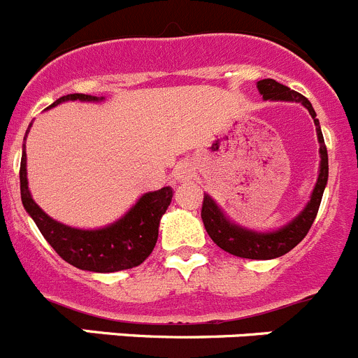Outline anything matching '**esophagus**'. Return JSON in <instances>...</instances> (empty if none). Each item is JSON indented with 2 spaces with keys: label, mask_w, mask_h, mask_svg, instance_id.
<instances>
[{
  "label": "esophagus",
  "mask_w": 358,
  "mask_h": 358,
  "mask_svg": "<svg viewBox=\"0 0 358 358\" xmlns=\"http://www.w3.org/2000/svg\"><path fill=\"white\" fill-rule=\"evenodd\" d=\"M173 181L177 182H186L193 177V166L189 162H181L177 163L176 169H173Z\"/></svg>",
  "instance_id": "34e87169"
}]
</instances>
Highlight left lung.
Returning a JSON list of instances; mask_svg holds the SVG:
<instances>
[{"label":"left lung","mask_w":358,"mask_h":358,"mask_svg":"<svg viewBox=\"0 0 358 358\" xmlns=\"http://www.w3.org/2000/svg\"><path fill=\"white\" fill-rule=\"evenodd\" d=\"M257 87L262 96H264V100L299 101V103L308 108L311 117L315 119L316 135H318L320 142V172L315 189L311 193V199L306 203L304 209L285 227L278 228L274 232H255V230L244 228L228 220L227 214L216 203V200L206 193L202 203V221L214 244H217L227 253L236 255V257L241 258H251V260H271V258L283 257L285 253L294 250L308 236L309 228H311L313 221L318 214L323 189H325L327 179H329V156H327L320 121L316 119V112L308 98L302 96L297 91L290 90V87L283 86V84L275 83L274 79L258 80Z\"/></svg>","instance_id":"left-lung-1"}]
</instances>
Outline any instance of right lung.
<instances>
[{
  "instance_id": "obj_1",
  "label": "right lung",
  "mask_w": 358,
  "mask_h": 358,
  "mask_svg": "<svg viewBox=\"0 0 358 358\" xmlns=\"http://www.w3.org/2000/svg\"><path fill=\"white\" fill-rule=\"evenodd\" d=\"M73 100L100 101L103 100V96L98 98L80 93L66 94L57 98L50 107ZM19 177L24 209L33 217L47 243L64 262L91 272H117L141 265L155 250L159 220L169 209L173 195L170 186H165L158 192L144 193L124 216L112 224L96 230H83L52 220L33 200L28 188V172H26V144L20 158Z\"/></svg>"
}]
</instances>
